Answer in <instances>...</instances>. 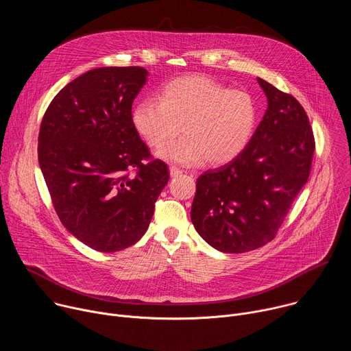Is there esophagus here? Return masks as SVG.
Returning <instances> with one entry per match:
<instances>
[{"instance_id":"34e87169","label":"esophagus","mask_w":351,"mask_h":351,"mask_svg":"<svg viewBox=\"0 0 351 351\" xmlns=\"http://www.w3.org/2000/svg\"><path fill=\"white\" fill-rule=\"evenodd\" d=\"M183 173V171H180L179 168H176V167H171L169 168V175L172 176V178H178V176H180Z\"/></svg>"}]
</instances>
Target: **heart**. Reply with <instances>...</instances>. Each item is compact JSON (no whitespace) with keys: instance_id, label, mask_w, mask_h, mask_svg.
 <instances>
[{"instance_id":"heart-1","label":"heart","mask_w":351,"mask_h":351,"mask_svg":"<svg viewBox=\"0 0 351 351\" xmlns=\"http://www.w3.org/2000/svg\"><path fill=\"white\" fill-rule=\"evenodd\" d=\"M132 125L143 141L160 148L157 157L195 167H221L239 157L253 137L257 106L241 90H229L206 76H183L164 84L157 99L145 98L132 110Z\"/></svg>"}]
</instances>
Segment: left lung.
<instances>
[{
	"instance_id": "left-lung-1",
	"label": "left lung",
	"mask_w": 351,
	"mask_h": 351,
	"mask_svg": "<svg viewBox=\"0 0 351 351\" xmlns=\"http://www.w3.org/2000/svg\"><path fill=\"white\" fill-rule=\"evenodd\" d=\"M268 107L244 152L197 178L191 222L218 252L240 254L271 241L306 184L315 149L297 99L257 79Z\"/></svg>"
}]
</instances>
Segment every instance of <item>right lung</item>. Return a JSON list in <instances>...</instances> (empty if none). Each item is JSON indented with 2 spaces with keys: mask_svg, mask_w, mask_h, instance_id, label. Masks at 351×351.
<instances>
[{
  "mask_svg": "<svg viewBox=\"0 0 351 351\" xmlns=\"http://www.w3.org/2000/svg\"><path fill=\"white\" fill-rule=\"evenodd\" d=\"M140 66L91 69L48 106L38 164L62 225L101 253L141 239L168 183L164 161L149 160L132 125V104L147 82Z\"/></svg>",
  "mask_w": 351,
  "mask_h": 351,
  "instance_id": "1",
  "label": "right lung"
}]
</instances>
